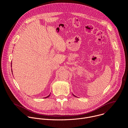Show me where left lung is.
<instances>
[{
    "label": "left lung",
    "mask_w": 128,
    "mask_h": 128,
    "mask_svg": "<svg viewBox=\"0 0 128 128\" xmlns=\"http://www.w3.org/2000/svg\"><path fill=\"white\" fill-rule=\"evenodd\" d=\"M74 96H75V97H76V96H74Z\"/></svg>",
    "instance_id": "1"
}]
</instances>
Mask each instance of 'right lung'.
Here are the masks:
<instances>
[{"mask_svg":"<svg viewBox=\"0 0 128 128\" xmlns=\"http://www.w3.org/2000/svg\"><path fill=\"white\" fill-rule=\"evenodd\" d=\"M11 67H12V63H11ZM50 95H48V96L47 97H45V98H48V97H50Z\"/></svg>","mask_w":128,"mask_h":128,"instance_id":"1","label":"right lung"}]
</instances>
